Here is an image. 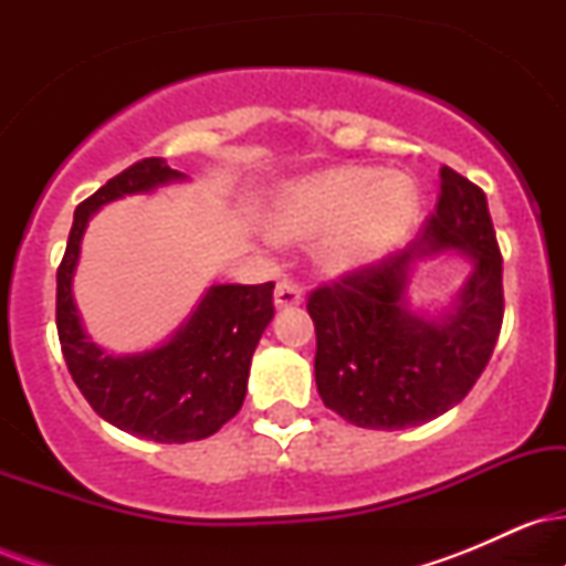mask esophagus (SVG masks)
<instances>
[{"label": "esophagus", "instance_id": "34e87169", "mask_svg": "<svg viewBox=\"0 0 566 566\" xmlns=\"http://www.w3.org/2000/svg\"><path fill=\"white\" fill-rule=\"evenodd\" d=\"M274 303L276 308H290V305L303 303V290L295 282H290V279H282V282H276Z\"/></svg>", "mask_w": 566, "mask_h": 566}]
</instances>
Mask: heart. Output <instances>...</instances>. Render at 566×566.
Returning <instances> with one entry per match:
<instances>
[{"instance_id": "obj_1", "label": "heart", "mask_w": 566, "mask_h": 566, "mask_svg": "<svg viewBox=\"0 0 566 566\" xmlns=\"http://www.w3.org/2000/svg\"><path fill=\"white\" fill-rule=\"evenodd\" d=\"M420 197L407 175L375 167H335L279 193L274 226L284 237L329 229L324 261L350 269L391 252L412 231Z\"/></svg>"}]
</instances>
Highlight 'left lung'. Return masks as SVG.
I'll list each match as a JSON object with an SVG mask.
<instances>
[{"label": "left lung", "mask_w": 566, "mask_h": 566, "mask_svg": "<svg viewBox=\"0 0 566 566\" xmlns=\"http://www.w3.org/2000/svg\"><path fill=\"white\" fill-rule=\"evenodd\" d=\"M439 175L437 207L415 247L319 284L305 303L324 407L359 428L399 431L444 415L469 396L503 327V255L484 191L452 167ZM437 249L469 254L474 274L451 314L426 323L403 305L406 269Z\"/></svg>", "instance_id": "8db88e82"}]
</instances>
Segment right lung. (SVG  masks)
Here are the masks:
<instances>
[{"mask_svg": "<svg viewBox=\"0 0 566 566\" xmlns=\"http://www.w3.org/2000/svg\"><path fill=\"white\" fill-rule=\"evenodd\" d=\"M175 178L180 172L161 159H138L84 199L57 265L55 297L63 359L90 407L122 431L161 444L212 437L242 409L252 354L274 316V282L218 284L167 346L116 359L90 343L71 295L84 226L106 201Z\"/></svg>", "mask_w": 566, "mask_h": 566, "instance_id": "add662e5", "label": "right lung"}]
</instances>
